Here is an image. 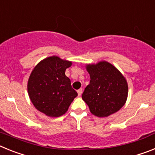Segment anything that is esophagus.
<instances>
[{"instance_id": "esophagus-1", "label": "esophagus", "mask_w": 155, "mask_h": 155, "mask_svg": "<svg viewBox=\"0 0 155 155\" xmlns=\"http://www.w3.org/2000/svg\"><path fill=\"white\" fill-rule=\"evenodd\" d=\"M77 93L79 96H81L82 93H83V90H82V89H79V90H78L77 91Z\"/></svg>"}]
</instances>
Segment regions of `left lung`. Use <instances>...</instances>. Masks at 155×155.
Instances as JSON below:
<instances>
[{
    "instance_id": "1",
    "label": "left lung",
    "mask_w": 155,
    "mask_h": 155,
    "mask_svg": "<svg viewBox=\"0 0 155 155\" xmlns=\"http://www.w3.org/2000/svg\"><path fill=\"white\" fill-rule=\"evenodd\" d=\"M91 82L82 98L93 115L107 117L120 110L128 97L126 79L114 65L103 61L86 66Z\"/></svg>"
}]
</instances>
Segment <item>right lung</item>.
Masks as SVG:
<instances>
[{
	"label": "right lung",
	"instance_id": "1",
	"mask_svg": "<svg viewBox=\"0 0 155 155\" xmlns=\"http://www.w3.org/2000/svg\"><path fill=\"white\" fill-rule=\"evenodd\" d=\"M72 64V61L51 56L40 61L33 68L28 80V94L40 112L49 117L61 116L77 97L69 78L64 74Z\"/></svg>",
	"mask_w": 155,
	"mask_h": 155
}]
</instances>
